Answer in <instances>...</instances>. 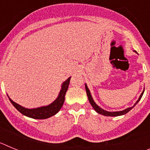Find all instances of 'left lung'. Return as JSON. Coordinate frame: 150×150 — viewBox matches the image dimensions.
Instances as JSON below:
<instances>
[{
	"label": "left lung",
	"mask_w": 150,
	"mask_h": 150,
	"mask_svg": "<svg viewBox=\"0 0 150 150\" xmlns=\"http://www.w3.org/2000/svg\"><path fill=\"white\" fill-rule=\"evenodd\" d=\"M134 52H136V51H134ZM86 93H87V96H88V100H89L90 104H91V105L92 106V107L94 108V110H95L97 112L100 113V114L104 115V116H122V115L126 114L127 112H129V111L131 110H132V108H133V107L137 104V103H138L139 100H140V98H142L143 95H144V90L142 93H141V95H140V98H138V100H137V102H136V103L134 104L133 107H128V108H127V109L124 110H122V111H118V112H108V111H106V110H104L101 109L100 107H99L98 106L95 104V101H94L93 99H92V98H91V93H90L89 90H88V87H87L86 85Z\"/></svg>",
	"instance_id": "8db88e82"
}]
</instances>
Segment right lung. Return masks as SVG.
<instances>
[{"label": "right lung", "mask_w": 150, "mask_h": 150, "mask_svg": "<svg viewBox=\"0 0 150 150\" xmlns=\"http://www.w3.org/2000/svg\"><path fill=\"white\" fill-rule=\"evenodd\" d=\"M70 79H71V77H69L62 84V89H61L60 93H59V97L57 98L56 100L54 102H52L51 104H50L48 106H46V107H39V108H35V109H27V108H25V107L18 105V104L13 101L10 98H9V99H10L12 104L22 114L25 115V116H28V117L36 119V120H44V119H47V118H50L56 114L57 112H59L61 108H62L64 102V98H65L64 96H65V94L67 92V88H68Z\"/></svg>", "instance_id": "right-lung-1"}]
</instances>
